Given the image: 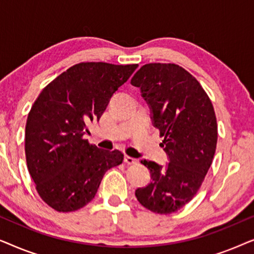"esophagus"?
Returning a JSON list of instances; mask_svg holds the SVG:
<instances>
[{
    "instance_id": "obj_1",
    "label": "esophagus",
    "mask_w": 254,
    "mask_h": 254,
    "mask_svg": "<svg viewBox=\"0 0 254 254\" xmlns=\"http://www.w3.org/2000/svg\"><path fill=\"white\" fill-rule=\"evenodd\" d=\"M124 162L127 163V164H136V159L133 157H129V156H125Z\"/></svg>"
}]
</instances>
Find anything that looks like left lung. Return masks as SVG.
<instances>
[{
  "mask_svg": "<svg viewBox=\"0 0 254 254\" xmlns=\"http://www.w3.org/2000/svg\"><path fill=\"white\" fill-rule=\"evenodd\" d=\"M152 111L166 168L141 161L151 182L135 192L138 202L157 214H172L189 203L202 185L216 150L214 106L197 79L175 64L142 65L131 78Z\"/></svg>",
  "mask_w": 254,
  "mask_h": 254,
  "instance_id": "1",
  "label": "left lung"
}]
</instances>
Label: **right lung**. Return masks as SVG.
<instances>
[{"label": "right lung", "mask_w": 254, "mask_h": 254, "mask_svg": "<svg viewBox=\"0 0 254 254\" xmlns=\"http://www.w3.org/2000/svg\"><path fill=\"white\" fill-rule=\"evenodd\" d=\"M137 65L74 64L45 86L31 107L25 126L27 169L38 194L57 211L88 204L107 170L123 163L121 151L102 150L83 136L86 125L100 119Z\"/></svg>", "instance_id": "right-lung-1"}]
</instances>
